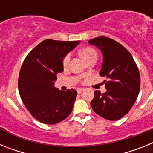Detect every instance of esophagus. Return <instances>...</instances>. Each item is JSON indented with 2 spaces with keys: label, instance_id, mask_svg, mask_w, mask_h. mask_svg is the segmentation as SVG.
<instances>
[{
  "label": "esophagus",
  "instance_id": "1",
  "mask_svg": "<svg viewBox=\"0 0 153 153\" xmlns=\"http://www.w3.org/2000/svg\"><path fill=\"white\" fill-rule=\"evenodd\" d=\"M83 90H84V89H83V88H78L77 90H76V91H77L78 93H80L81 92L83 91Z\"/></svg>",
  "mask_w": 153,
  "mask_h": 153
}]
</instances>
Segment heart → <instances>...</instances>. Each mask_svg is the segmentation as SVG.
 <instances>
[{
	"instance_id": "1",
	"label": "heart",
	"mask_w": 153,
	"mask_h": 153,
	"mask_svg": "<svg viewBox=\"0 0 153 153\" xmlns=\"http://www.w3.org/2000/svg\"><path fill=\"white\" fill-rule=\"evenodd\" d=\"M81 56H83V58L85 60H87L91 59L93 57H97V53L95 49H93L92 47H84L83 49L81 50ZM70 57H71V55L70 53H68L66 56H64L63 60V67L64 68L68 67L69 63H70Z\"/></svg>"
}]
</instances>
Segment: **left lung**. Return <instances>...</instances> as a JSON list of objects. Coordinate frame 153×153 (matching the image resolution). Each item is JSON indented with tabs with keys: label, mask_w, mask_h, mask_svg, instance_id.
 <instances>
[{
	"label": "left lung",
	"mask_w": 153,
	"mask_h": 153,
	"mask_svg": "<svg viewBox=\"0 0 153 153\" xmlns=\"http://www.w3.org/2000/svg\"><path fill=\"white\" fill-rule=\"evenodd\" d=\"M101 50L103 62L100 75L104 80L106 93L94 91L90 102L97 115L109 120L123 117L134 105L140 90V74L130 53L116 40L98 36L89 40Z\"/></svg>",
	"instance_id": "1"
}]
</instances>
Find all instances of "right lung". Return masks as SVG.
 <instances>
[{"label":"right lung","mask_w":153,"mask_h":153,"mask_svg":"<svg viewBox=\"0 0 153 153\" xmlns=\"http://www.w3.org/2000/svg\"><path fill=\"white\" fill-rule=\"evenodd\" d=\"M47 39L36 45L24 59L18 78L21 98L30 114L44 124L61 122L74 108L77 92L55 88L56 74L63 71V59L79 44Z\"/></svg>","instance_id":"1"}]
</instances>
